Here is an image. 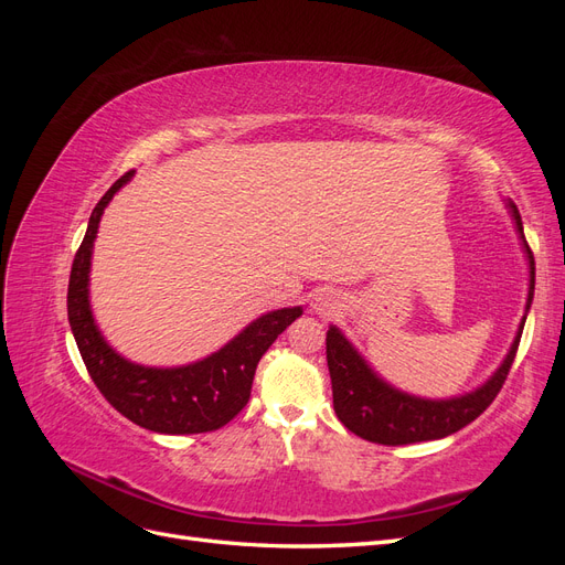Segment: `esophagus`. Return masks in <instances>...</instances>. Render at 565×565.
Instances as JSON below:
<instances>
[{
  "instance_id": "esophagus-1",
  "label": "esophagus",
  "mask_w": 565,
  "mask_h": 565,
  "mask_svg": "<svg viewBox=\"0 0 565 565\" xmlns=\"http://www.w3.org/2000/svg\"><path fill=\"white\" fill-rule=\"evenodd\" d=\"M313 309L318 313H330L334 309V299L330 292H318L313 299Z\"/></svg>"
}]
</instances>
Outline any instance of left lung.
Masks as SVG:
<instances>
[{
  "label": "left lung",
  "mask_w": 565,
  "mask_h": 565,
  "mask_svg": "<svg viewBox=\"0 0 565 565\" xmlns=\"http://www.w3.org/2000/svg\"><path fill=\"white\" fill-rule=\"evenodd\" d=\"M509 210L516 221V231L521 235L530 264V287L525 303L527 311L535 292V259L525 243L523 221L516 204L509 202ZM523 324L525 316L519 324V334L500 370L494 372L483 386L448 401L417 398L393 388L382 377H377V372L363 361V355L351 347V341L332 324L324 344H328V367L332 380L334 413L349 431L365 440L380 443V446H409V443L446 438L459 429H465V426L481 415L494 401V396H498L511 370V363H514L516 358Z\"/></svg>",
  "instance_id": "1"
}]
</instances>
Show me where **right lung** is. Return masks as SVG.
Here are the masks:
<instances>
[{"instance_id":"obj_1","label":"right lung","mask_w":565,"mask_h":565,"mask_svg":"<svg viewBox=\"0 0 565 565\" xmlns=\"http://www.w3.org/2000/svg\"><path fill=\"white\" fill-rule=\"evenodd\" d=\"M131 174L119 177L89 216L67 282V320L89 377L119 415L156 434L216 431L247 405L256 365L287 324L301 316V306L256 318L224 349L193 365L146 367L115 353L92 316L89 268L100 214Z\"/></svg>"}]
</instances>
